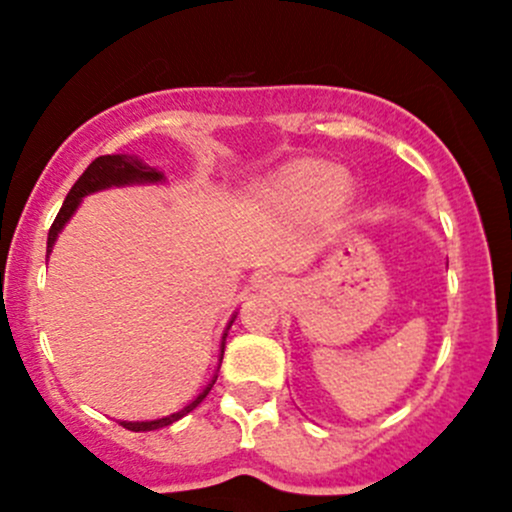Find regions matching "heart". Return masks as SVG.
I'll use <instances>...</instances> for the list:
<instances>
[{
	"label": "heart",
	"instance_id": "b5f03b06",
	"mask_svg": "<svg viewBox=\"0 0 512 512\" xmlns=\"http://www.w3.org/2000/svg\"><path fill=\"white\" fill-rule=\"evenodd\" d=\"M347 173L327 160H294L267 178L262 200L282 213H299L314 205H337L349 195Z\"/></svg>",
	"mask_w": 512,
	"mask_h": 512
}]
</instances>
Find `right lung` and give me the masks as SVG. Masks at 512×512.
<instances>
[{"instance_id":"right-lung-1","label":"right lung","mask_w":512,"mask_h":512,"mask_svg":"<svg viewBox=\"0 0 512 512\" xmlns=\"http://www.w3.org/2000/svg\"><path fill=\"white\" fill-rule=\"evenodd\" d=\"M156 180H163V173H158L156 168H148L143 160L133 158V156H98L94 163L89 165V168L81 173V178L76 180L74 188L69 190V195H66L64 205H61L59 215H56L54 225L49 227V240H46V252H51V247H54L56 237H59L61 227L69 223V218L74 215V210L79 208L81 198L89 193H96V190H103V188H111V185H128V183H156ZM232 324V322H230ZM225 349V344H223ZM220 359H223V352H220ZM218 379V376H215ZM215 379L210 381L208 386H205L203 394L198 396V399L193 401V404H188L185 409H180L178 414H170L165 418H158V421H121L123 428H128V431H156V428H163V426H170L173 421H178V418H183L185 414H190V411L195 409V406L200 404V401L205 399V396L210 394V389H213Z\"/></svg>"}]
</instances>
